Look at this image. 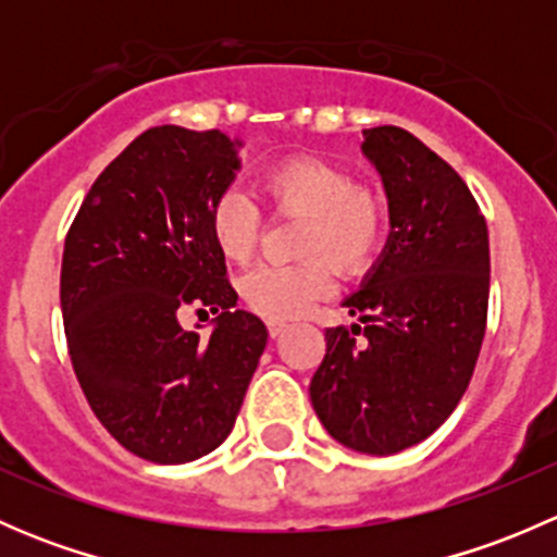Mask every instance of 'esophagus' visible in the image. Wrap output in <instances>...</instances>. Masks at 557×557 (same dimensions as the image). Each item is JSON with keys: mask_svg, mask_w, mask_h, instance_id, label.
Returning <instances> with one entry per match:
<instances>
[{"mask_svg": "<svg viewBox=\"0 0 557 557\" xmlns=\"http://www.w3.org/2000/svg\"><path fill=\"white\" fill-rule=\"evenodd\" d=\"M267 331H269V336H272V339H274V336L283 334V331H285V323H280V320H269V323H267Z\"/></svg>", "mask_w": 557, "mask_h": 557, "instance_id": "34e87169", "label": "esophagus"}]
</instances>
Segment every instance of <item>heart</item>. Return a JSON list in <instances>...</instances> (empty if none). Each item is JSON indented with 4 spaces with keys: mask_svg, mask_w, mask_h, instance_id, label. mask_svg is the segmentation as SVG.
Listing matches in <instances>:
<instances>
[{
    "mask_svg": "<svg viewBox=\"0 0 557 557\" xmlns=\"http://www.w3.org/2000/svg\"><path fill=\"white\" fill-rule=\"evenodd\" d=\"M261 194L277 215L301 218L294 252L307 256L243 274L239 296L261 318H299L329 294V267L342 277H358L377 261L387 237V201L380 190L352 183L342 166L318 156H290L261 174ZM258 232V207L243 190H223L210 210V237L218 252L232 263L250 261Z\"/></svg>",
    "mask_w": 557,
    "mask_h": 557,
    "instance_id": "obj_1",
    "label": "heart"
}]
</instances>
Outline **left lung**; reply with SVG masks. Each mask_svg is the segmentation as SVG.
Masks as SVG:
<instances>
[{"mask_svg": "<svg viewBox=\"0 0 557 557\" xmlns=\"http://www.w3.org/2000/svg\"><path fill=\"white\" fill-rule=\"evenodd\" d=\"M383 174L391 239L361 290V323L325 329L312 407L336 442L393 455L434 434L474 374L487 323L491 245L469 185L398 126L363 132Z\"/></svg>", "mask_w": 557, "mask_h": 557, "instance_id": "1", "label": "left lung"}]
</instances>
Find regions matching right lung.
Listing matches in <instances>:
<instances>
[{
	"label": "right lung",
	"instance_id": "right-lung-1",
	"mask_svg": "<svg viewBox=\"0 0 557 557\" xmlns=\"http://www.w3.org/2000/svg\"><path fill=\"white\" fill-rule=\"evenodd\" d=\"M221 134L153 126L104 166L64 239L61 312L99 423L153 463H188L234 429L267 325L237 310L210 210L239 170ZM215 311L210 341L178 325Z\"/></svg>",
	"mask_w": 557,
	"mask_h": 557
}]
</instances>
